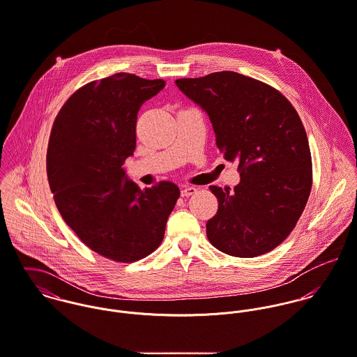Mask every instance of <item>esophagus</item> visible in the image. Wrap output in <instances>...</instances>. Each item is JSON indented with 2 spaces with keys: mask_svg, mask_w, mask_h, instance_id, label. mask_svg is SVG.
<instances>
[{
  "mask_svg": "<svg viewBox=\"0 0 357 357\" xmlns=\"http://www.w3.org/2000/svg\"><path fill=\"white\" fill-rule=\"evenodd\" d=\"M196 193H197V188H195V186H186L181 190L182 197H189V196H193Z\"/></svg>",
  "mask_w": 357,
  "mask_h": 357,
  "instance_id": "obj_1",
  "label": "esophagus"
}]
</instances>
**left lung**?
I'll use <instances>...</instances> for the list:
<instances>
[{"label": "left lung", "mask_w": 357, "mask_h": 357, "mask_svg": "<svg viewBox=\"0 0 357 357\" xmlns=\"http://www.w3.org/2000/svg\"><path fill=\"white\" fill-rule=\"evenodd\" d=\"M178 88L208 114L219 153L237 161L241 181L210 190L218 211L207 237L219 251L254 258L275 250L295 227L312 189L305 127L276 88L236 72L179 78Z\"/></svg>", "instance_id": "left-lung-1"}]
</instances>
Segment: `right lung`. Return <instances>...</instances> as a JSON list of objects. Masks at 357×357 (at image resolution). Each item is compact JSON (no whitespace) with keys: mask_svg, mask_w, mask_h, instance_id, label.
I'll list each match as a JSON object with an SVG mask.
<instances>
[{"mask_svg":"<svg viewBox=\"0 0 357 357\" xmlns=\"http://www.w3.org/2000/svg\"><path fill=\"white\" fill-rule=\"evenodd\" d=\"M164 85L130 73L91 81L66 100L51 130L47 174L55 204L88 248L116 262L158 248L181 196L169 181L141 190L121 168L137 147L143 102Z\"/></svg>","mask_w":357,"mask_h":357,"instance_id":"1","label":"right lung"}]
</instances>
